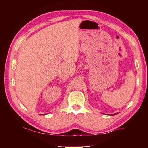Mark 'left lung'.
Returning <instances> with one entry per match:
<instances>
[{"label":"left lung","mask_w":148,"mask_h":148,"mask_svg":"<svg viewBox=\"0 0 148 148\" xmlns=\"http://www.w3.org/2000/svg\"><path fill=\"white\" fill-rule=\"evenodd\" d=\"M116 114H114V115H116Z\"/></svg>","instance_id":"left-lung-1"}]
</instances>
